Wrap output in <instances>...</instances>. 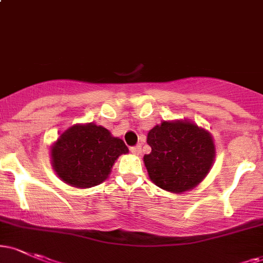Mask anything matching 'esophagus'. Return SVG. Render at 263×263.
<instances>
[{
    "instance_id": "esophagus-1",
    "label": "esophagus",
    "mask_w": 263,
    "mask_h": 263,
    "mask_svg": "<svg viewBox=\"0 0 263 263\" xmlns=\"http://www.w3.org/2000/svg\"><path fill=\"white\" fill-rule=\"evenodd\" d=\"M129 151H131L132 155H135V156H141V153H142L141 146H134V147H131V148H129Z\"/></svg>"
}]
</instances>
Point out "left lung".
<instances>
[{
    "label": "left lung",
    "instance_id": "8db88e82",
    "mask_svg": "<svg viewBox=\"0 0 263 263\" xmlns=\"http://www.w3.org/2000/svg\"><path fill=\"white\" fill-rule=\"evenodd\" d=\"M143 161L152 182L172 193L197 186L209 173L215 146L211 136L188 121H163L148 132Z\"/></svg>",
    "mask_w": 263,
    "mask_h": 263
}]
</instances>
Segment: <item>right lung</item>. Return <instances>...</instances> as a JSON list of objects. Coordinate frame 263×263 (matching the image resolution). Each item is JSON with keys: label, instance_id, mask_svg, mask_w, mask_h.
Returning <instances> with one entry per match:
<instances>
[{"label": "right lung", "instance_id": "obj_1", "mask_svg": "<svg viewBox=\"0 0 263 263\" xmlns=\"http://www.w3.org/2000/svg\"><path fill=\"white\" fill-rule=\"evenodd\" d=\"M122 140L93 123L75 125L52 147L53 167L65 183L77 188L99 185L110 174L119 156L127 153Z\"/></svg>", "mask_w": 263, "mask_h": 263}]
</instances>
